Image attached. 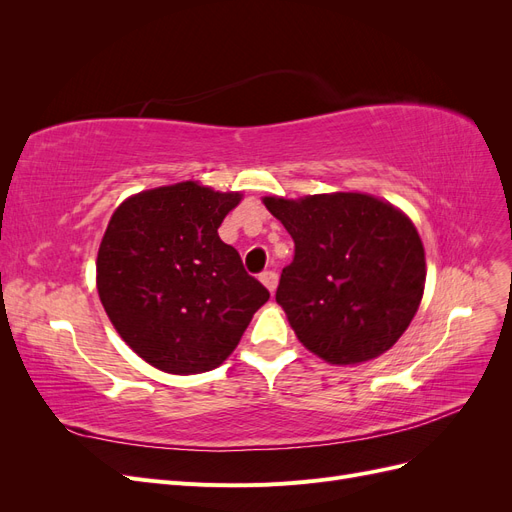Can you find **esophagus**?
Segmentation results:
<instances>
[{
	"mask_svg": "<svg viewBox=\"0 0 512 512\" xmlns=\"http://www.w3.org/2000/svg\"><path fill=\"white\" fill-rule=\"evenodd\" d=\"M260 282L267 286L269 292H275V288H277V273L275 271H262L260 273Z\"/></svg>",
	"mask_w": 512,
	"mask_h": 512,
	"instance_id": "34e87169",
	"label": "esophagus"
}]
</instances>
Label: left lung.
I'll use <instances>...</instances> for the list:
<instances>
[{
  "label": "left lung",
  "instance_id": "left-lung-1",
  "mask_svg": "<svg viewBox=\"0 0 512 512\" xmlns=\"http://www.w3.org/2000/svg\"><path fill=\"white\" fill-rule=\"evenodd\" d=\"M262 203L294 241L275 301L299 342L333 365L389 350L425 290V250L408 215L359 192Z\"/></svg>",
  "mask_w": 512,
  "mask_h": 512
}]
</instances>
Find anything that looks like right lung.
Here are the masks:
<instances>
[{"instance_id": "add662e5", "label": "right lung", "mask_w": 512, "mask_h": 512, "mask_svg": "<svg viewBox=\"0 0 512 512\" xmlns=\"http://www.w3.org/2000/svg\"><path fill=\"white\" fill-rule=\"evenodd\" d=\"M239 192L196 181L147 190L117 207L98 250V294L113 327L166 374L222 365L269 290L218 228Z\"/></svg>"}]
</instances>
